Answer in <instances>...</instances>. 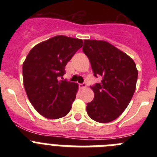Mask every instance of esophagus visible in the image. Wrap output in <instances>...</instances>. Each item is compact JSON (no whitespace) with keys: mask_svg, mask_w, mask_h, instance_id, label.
<instances>
[{"mask_svg":"<svg viewBox=\"0 0 157 157\" xmlns=\"http://www.w3.org/2000/svg\"><path fill=\"white\" fill-rule=\"evenodd\" d=\"M78 86H79V88L81 89V90H83V89L86 88V83H85V82L80 83L79 85H78Z\"/></svg>","mask_w":157,"mask_h":157,"instance_id":"esophagus-1","label":"esophagus"}]
</instances>
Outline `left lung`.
<instances>
[{
  "instance_id": "obj_1",
  "label": "left lung",
  "mask_w": 157,
  "mask_h": 157,
  "mask_svg": "<svg viewBox=\"0 0 157 157\" xmlns=\"http://www.w3.org/2000/svg\"><path fill=\"white\" fill-rule=\"evenodd\" d=\"M82 51L94 75L102 77L101 82L90 86L94 98L87 103V114L99 123L113 121L127 109L134 94L138 74L135 63L105 41L85 40Z\"/></svg>"
}]
</instances>
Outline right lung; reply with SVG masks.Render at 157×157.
I'll use <instances>...</instances> for the list:
<instances>
[{
	"label": "right lung",
	"mask_w": 157,
	"mask_h": 157,
	"mask_svg": "<svg viewBox=\"0 0 157 157\" xmlns=\"http://www.w3.org/2000/svg\"><path fill=\"white\" fill-rule=\"evenodd\" d=\"M81 39L59 35L30 51L23 65V84L31 105L48 119L66 116L76 98L78 84L60 79L65 66L82 46Z\"/></svg>",
	"instance_id": "1"
}]
</instances>
